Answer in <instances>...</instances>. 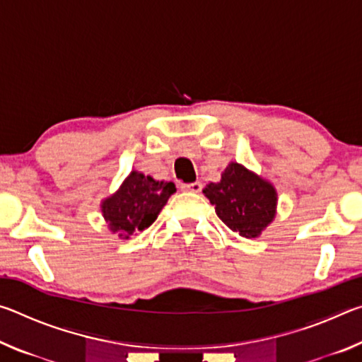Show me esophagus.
<instances>
[{"instance_id": "34e87169", "label": "esophagus", "mask_w": 362, "mask_h": 362, "mask_svg": "<svg viewBox=\"0 0 362 362\" xmlns=\"http://www.w3.org/2000/svg\"><path fill=\"white\" fill-rule=\"evenodd\" d=\"M183 192H189V193H199L203 189V183L201 182H193V183H183L180 187Z\"/></svg>"}]
</instances>
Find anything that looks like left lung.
<instances>
[{
	"label": "left lung",
	"instance_id": "obj_1",
	"mask_svg": "<svg viewBox=\"0 0 362 362\" xmlns=\"http://www.w3.org/2000/svg\"><path fill=\"white\" fill-rule=\"evenodd\" d=\"M203 193L216 206L218 218L243 238H259L276 217L278 193L273 183L231 161L220 182L207 183Z\"/></svg>",
	"mask_w": 362,
	"mask_h": 362
}]
</instances>
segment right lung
Instances as JSON below:
<instances>
[{"mask_svg":"<svg viewBox=\"0 0 362 362\" xmlns=\"http://www.w3.org/2000/svg\"><path fill=\"white\" fill-rule=\"evenodd\" d=\"M174 193L173 182L155 180L151 175L131 170L119 188L102 199L103 220L113 235H118L121 240H129L132 235L144 231L155 222Z\"/></svg>","mask_w":362,"mask_h":362,"instance_id":"1","label":"right lung"}]
</instances>
